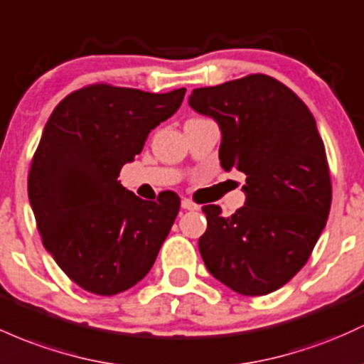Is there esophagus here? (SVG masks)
I'll return each mask as SVG.
<instances>
[{"mask_svg": "<svg viewBox=\"0 0 364 364\" xmlns=\"http://www.w3.org/2000/svg\"><path fill=\"white\" fill-rule=\"evenodd\" d=\"M181 207L185 210H197L198 209V205L197 203H193L191 200H188V198H183L181 200Z\"/></svg>", "mask_w": 364, "mask_h": 364, "instance_id": "obj_1", "label": "esophagus"}]
</instances>
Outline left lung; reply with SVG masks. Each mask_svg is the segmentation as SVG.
Returning <instances> with one entry per match:
<instances>
[{"instance_id":"left-lung-1","label":"left lung","mask_w":364,"mask_h":364,"mask_svg":"<svg viewBox=\"0 0 364 364\" xmlns=\"http://www.w3.org/2000/svg\"><path fill=\"white\" fill-rule=\"evenodd\" d=\"M188 103L218 122L223 169L247 176L237 213L203 207V262L235 292H274L306 264L328 219L330 171L316 121L292 90L264 74L197 87Z\"/></svg>"}]
</instances>
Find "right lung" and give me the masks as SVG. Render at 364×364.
Wrapping results in <instances>:
<instances>
[{
	"label": "right lung",
	"instance_id": "right-lung-1",
	"mask_svg": "<svg viewBox=\"0 0 364 364\" xmlns=\"http://www.w3.org/2000/svg\"><path fill=\"white\" fill-rule=\"evenodd\" d=\"M185 93L95 85L63 98L48 119L27 179L29 202L45 249L87 292L136 285L169 235L178 195L162 191L146 202L117 178Z\"/></svg>",
	"mask_w": 364,
	"mask_h": 364
}]
</instances>
